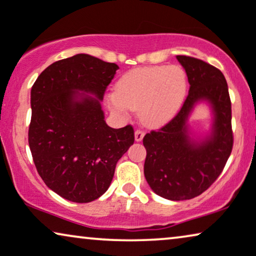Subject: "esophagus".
Here are the masks:
<instances>
[{
	"mask_svg": "<svg viewBox=\"0 0 256 256\" xmlns=\"http://www.w3.org/2000/svg\"><path fill=\"white\" fill-rule=\"evenodd\" d=\"M144 131H142V130H136V132H134V139H136V142H140L142 138H144Z\"/></svg>",
	"mask_w": 256,
	"mask_h": 256,
	"instance_id": "obj_1",
	"label": "esophagus"
}]
</instances>
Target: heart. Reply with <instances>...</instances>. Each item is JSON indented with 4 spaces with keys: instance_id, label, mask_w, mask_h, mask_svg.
I'll return each instance as SVG.
<instances>
[{
    "instance_id": "heart-1",
    "label": "heart",
    "mask_w": 256,
    "mask_h": 256,
    "mask_svg": "<svg viewBox=\"0 0 256 256\" xmlns=\"http://www.w3.org/2000/svg\"><path fill=\"white\" fill-rule=\"evenodd\" d=\"M186 91V74L180 66L137 68L119 78L108 105L116 114H124L126 108L138 111L142 124L160 126L179 111Z\"/></svg>"
}]
</instances>
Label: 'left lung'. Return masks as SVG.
Masks as SVG:
<instances>
[{
	"label": "left lung",
	"mask_w": 256,
	"mask_h": 256,
	"mask_svg": "<svg viewBox=\"0 0 256 256\" xmlns=\"http://www.w3.org/2000/svg\"><path fill=\"white\" fill-rule=\"evenodd\" d=\"M184 66L190 91L178 114L146 134L144 174L153 192L168 200L200 196L221 174L233 148L232 103L226 78L218 68L190 56H176ZM208 100L214 112L212 136L206 141L190 140L186 122L196 102Z\"/></svg>",
	"instance_id": "obj_1"
}]
</instances>
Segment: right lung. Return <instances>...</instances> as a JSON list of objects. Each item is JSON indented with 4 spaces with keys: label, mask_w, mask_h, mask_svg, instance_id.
<instances>
[{
    "label": "right lung",
    "mask_w": 256,
    "mask_h": 256,
    "mask_svg": "<svg viewBox=\"0 0 256 256\" xmlns=\"http://www.w3.org/2000/svg\"><path fill=\"white\" fill-rule=\"evenodd\" d=\"M118 69L78 54L48 66L32 88V160L46 185L69 202H90L103 196L118 160L134 142L132 125L110 128L100 106Z\"/></svg>",
    "instance_id": "right-lung-1"
}]
</instances>
